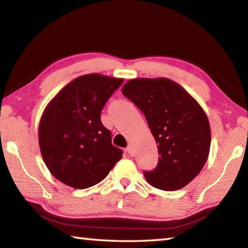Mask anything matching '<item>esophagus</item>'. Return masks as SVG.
<instances>
[{
	"mask_svg": "<svg viewBox=\"0 0 248 248\" xmlns=\"http://www.w3.org/2000/svg\"><path fill=\"white\" fill-rule=\"evenodd\" d=\"M125 151H127V153H128L129 155H131V156L134 154V150H133V148H132V145L127 146V149H125Z\"/></svg>",
	"mask_w": 248,
	"mask_h": 248,
	"instance_id": "1",
	"label": "esophagus"
}]
</instances>
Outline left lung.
<instances>
[{"label": "left lung", "instance_id": "obj_1", "mask_svg": "<svg viewBox=\"0 0 248 248\" xmlns=\"http://www.w3.org/2000/svg\"><path fill=\"white\" fill-rule=\"evenodd\" d=\"M123 94L143 112L158 150V164L144 171L150 185L177 190L189 184L207 162L211 131L202 107L174 81L166 78H133Z\"/></svg>", "mask_w": 248, "mask_h": 248}]
</instances>
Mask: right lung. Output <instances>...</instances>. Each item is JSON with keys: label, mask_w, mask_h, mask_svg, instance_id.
I'll return each instance as SVG.
<instances>
[{"label": "right lung", "mask_w": 248, "mask_h": 248, "mask_svg": "<svg viewBox=\"0 0 248 248\" xmlns=\"http://www.w3.org/2000/svg\"><path fill=\"white\" fill-rule=\"evenodd\" d=\"M123 82L99 73L82 75L45 108L38 127L40 152L50 173L66 186H94L123 157L100 121L103 107Z\"/></svg>", "instance_id": "right-lung-1"}]
</instances>
